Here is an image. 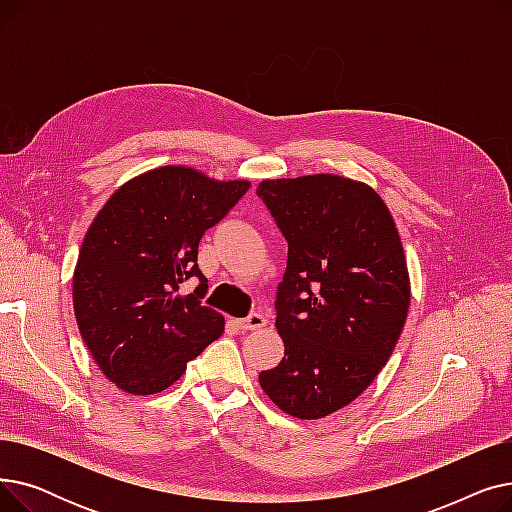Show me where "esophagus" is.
Returning <instances> with one entry per match:
<instances>
[{
  "label": "esophagus",
  "mask_w": 512,
  "mask_h": 512,
  "mask_svg": "<svg viewBox=\"0 0 512 512\" xmlns=\"http://www.w3.org/2000/svg\"><path fill=\"white\" fill-rule=\"evenodd\" d=\"M265 324H267V319H265L261 313H251L249 317L236 321V326H238L240 330H245V332H247V330H261Z\"/></svg>",
  "instance_id": "1"
}]
</instances>
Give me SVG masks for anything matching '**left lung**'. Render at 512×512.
<instances>
[{"mask_svg":"<svg viewBox=\"0 0 512 512\" xmlns=\"http://www.w3.org/2000/svg\"><path fill=\"white\" fill-rule=\"evenodd\" d=\"M257 195L288 240L276 328L284 357L259 373L297 419L336 413L375 380L405 328L411 280L384 199L336 174L261 180Z\"/></svg>","mask_w":512,"mask_h":512,"instance_id":"left-lung-1","label":"left lung"}]
</instances>
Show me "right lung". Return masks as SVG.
I'll list each match as a JSON object with an SVG mask.
<instances>
[{"mask_svg": "<svg viewBox=\"0 0 512 512\" xmlns=\"http://www.w3.org/2000/svg\"><path fill=\"white\" fill-rule=\"evenodd\" d=\"M249 180H215L186 166L130 178L89 226L72 278L76 324L110 382L128 394H157L224 332L205 307L199 240L249 191ZM202 284L182 295L179 284Z\"/></svg>", "mask_w": 512, "mask_h": 512, "instance_id": "right-lung-1", "label": "right lung"}]
</instances>
